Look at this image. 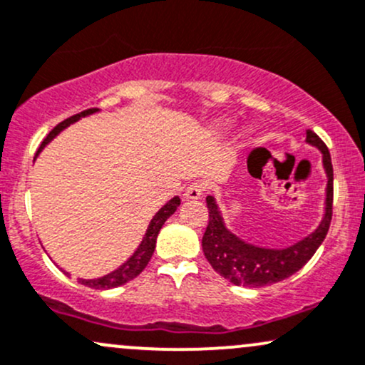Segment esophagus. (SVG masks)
<instances>
[{
  "mask_svg": "<svg viewBox=\"0 0 365 365\" xmlns=\"http://www.w3.org/2000/svg\"><path fill=\"white\" fill-rule=\"evenodd\" d=\"M204 192V183L202 182H192L185 190H183V197L187 199H199Z\"/></svg>",
  "mask_w": 365,
  "mask_h": 365,
  "instance_id": "obj_1",
  "label": "esophagus"
}]
</instances>
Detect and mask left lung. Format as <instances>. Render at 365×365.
Here are the masks:
<instances>
[{
	"label": "left lung",
	"mask_w": 365,
	"mask_h": 365,
	"mask_svg": "<svg viewBox=\"0 0 365 365\" xmlns=\"http://www.w3.org/2000/svg\"><path fill=\"white\" fill-rule=\"evenodd\" d=\"M307 142L315 145L324 155V168L327 173V195H326V215L314 234L303 241L286 250H265L246 244L232 232L227 230L216 206L213 195L206 197V206L210 211V222L202 235V251L210 265L222 277L230 280L235 286L262 287L291 277L296 274L326 239L332 220V163L327 145L314 133L307 130Z\"/></svg>",
	"instance_id": "1"
}]
</instances>
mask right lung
<instances>
[{"instance_id": "right-lung-1", "label": "right lung", "mask_w": 365, "mask_h": 365, "mask_svg": "<svg viewBox=\"0 0 365 365\" xmlns=\"http://www.w3.org/2000/svg\"><path fill=\"white\" fill-rule=\"evenodd\" d=\"M95 110H98V109H86V110L79 112V114H74V115H71V118L63 119L62 123H58L57 126H55L53 130H51L50 133L46 135V138L43 140L38 152L41 150L43 147H45L51 138L57 137V135L63 130V128L69 126L71 123H76L79 118H83V115L93 114ZM178 206H180V199L178 197H173L170 202L164 204L161 210H159L158 213L154 215V218L150 220L149 228H147V232H145V237H143V241L138 246V250L135 251L133 256H131V258L128 259L124 265L119 267L118 270L110 272V274L103 275V277H98V279H79V282L85 284V286H88V287H93V289H112V287L123 286V284L130 282V280L138 277V275L143 272V268L149 265L152 255H154L155 241H158L159 230H161L164 222H166V220L175 213L176 207H178Z\"/></svg>"}]
</instances>
